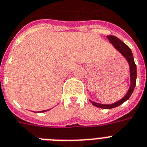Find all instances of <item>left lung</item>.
I'll return each mask as SVG.
<instances>
[{"instance_id":"8db88e82","label":"left lung","mask_w":147,"mask_h":147,"mask_svg":"<svg viewBox=\"0 0 147 147\" xmlns=\"http://www.w3.org/2000/svg\"><path fill=\"white\" fill-rule=\"evenodd\" d=\"M107 38L108 39L110 42L111 43L113 46L114 47V49L118 51L125 57L128 63H129V70H130V87H129V90H128L127 93L125 95V96L122 98L120 100L114 102L113 104L105 105L92 102L90 99V102L96 107H98V108H105V109H111V108H116V107L123 104V102H125V101L128 100L129 97L131 96V95L132 94L134 87H135V85H136L137 67L135 63H134V57H133L131 50L129 49V47L128 45H125V43L123 42L119 38H117L115 36H107Z\"/></svg>"}]
</instances>
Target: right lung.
Returning a JSON list of instances; mask_svg holds the SVG:
<instances>
[{"instance_id":"1","label":"right lung","mask_w":147,"mask_h":147,"mask_svg":"<svg viewBox=\"0 0 147 147\" xmlns=\"http://www.w3.org/2000/svg\"><path fill=\"white\" fill-rule=\"evenodd\" d=\"M46 111H48V110H45V111H39V113H42V112H45Z\"/></svg>"}]
</instances>
